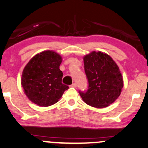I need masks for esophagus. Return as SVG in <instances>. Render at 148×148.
I'll use <instances>...</instances> for the list:
<instances>
[{"label": "esophagus", "instance_id": "1", "mask_svg": "<svg viewBox=\"0 0 148 148\" xmlns=\"http://www.w3.org/2000/svg\"><path fill=\"white\" fill-rule=\"evenodd\" d=\"M71 87H76V83H73L72 84L70 85Z\"/></svg>", "mask_w": 148, "mask_h": 148}]
</instances>
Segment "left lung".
<instances>
[{"label":"left lung","instance_id":"1","mask_svg":"<svg viewBox=\"0 0 148 148\" xmlns=\"http://www.w3.org/2000/svg\"><path fill=\"white\" fill-rule=\"evenodd\" d=\"M83 60L88 86L86 92L79 90L82 99L92 107H108L119 97L123 87L119 66L111 57L101 51H92Z\"/></svg>","mask_w":148,"mask_h":148}]
</instances>
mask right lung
<instances>
[{"label":"right lung","instance_id":"add662e5","mask_svg":"<svg viewBox=\"0 0 148 148\" xmlns=\"http://www.w3.org/2000/svg\"><path fill=\"white\" fill-rule=\"evenodd\" d=\"M62 58L53 51H45L29 60L23 70L21 85L25 94L36 105L47 107L57 103L68 86L62 82Z\"/></svg>","mask_w":148,"mask_h":148}]
</instances>
